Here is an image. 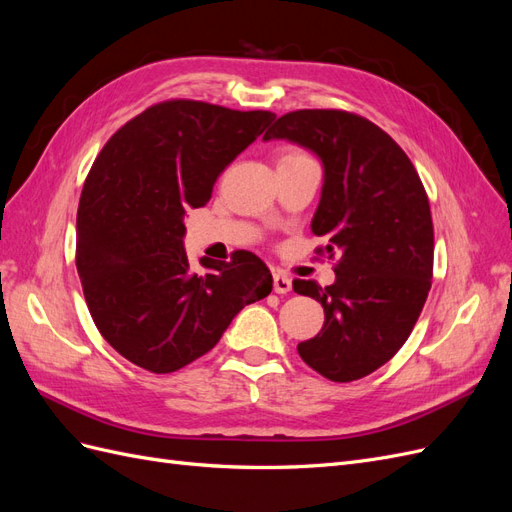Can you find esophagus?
Instances as JSON below:
<instances>
[{
  "label": "esophagus",
  "mask_w": 512,
  "mask_h": 512,
  "mask_svg": "<svg viewBox=\"0 0 512 512\" xmlns=\"http://www.w3.org/2000/svg\"><path fill=\"white\" fill-rule=\"evenodd\" d=\"M273 290H275L277 294L290 292V290H292V280H290V277H288L286 273L275 271V273H273Z\"/></svg>",
  "instance_id": "34e87169"
}]
</instances>
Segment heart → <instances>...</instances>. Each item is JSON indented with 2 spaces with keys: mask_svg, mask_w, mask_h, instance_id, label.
Segmentation results:
<instances>
[{
  "mask_svg": "<svg viewBox=\"0 0 512 512\" xmlns=\"http://www.w3.org/2000/svg\"><path fill=\"white\" fill-rule=\"evenodd\" d=\"M288 156H303V153H286L284 158H288Z\"/></svg>",
  "mask_w": 512,
  "mask_h": 512,
  "instance_id": "obj_1",
  "label": "heart"
}]
</instances>
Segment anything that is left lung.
<instances>
[{"label":"left lung","mask_w":512,"mask_h":512,"mask_svg":"<svg viewBox=\"0 0 512 512\" xmlns=\"http://www.w3.org/2000/svg\"><path fill=\"white\" fill-rule=\"evenodd\" d=\"M314 151L324 166L312 232L324 237L335 282L294 280V292L324 307L301 359L333 382H352L391 361L427 301L433 224L427 192L410 158L376 123L346 111L286 113L265 134ZM322 252V250H320Z\"/></svg>","instance_id":"8db88e82"}]
</instances>
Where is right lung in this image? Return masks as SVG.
I'll list each match as a JSON object with an SVG mask.
<instances>
[{
    "mask_svg": "<svg viewBox=\"0 0 512 512\" xmlns=\"http://www.w3.org/2000/svg\"><path fill=\"white\" fill-rule=\"evenodd\" d=\"M275 119L168 100L119 128L91 166L76 213V271L98 331L121 356L170 374L220 342L273 277L256 254L230 262L183 250L185 209L205 207L222 170Z\"/></svg>",
    "mask_w": 512,
    "mask_h": 512,
    "instance_id": "right-lung-1",
    "label": "right lung"
}]
</instances>
